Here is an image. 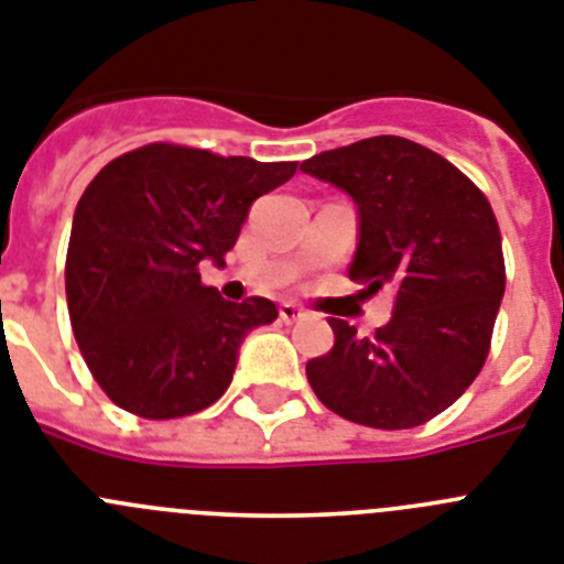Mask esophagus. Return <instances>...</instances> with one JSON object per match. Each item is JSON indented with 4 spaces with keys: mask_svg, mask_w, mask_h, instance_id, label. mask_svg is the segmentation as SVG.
I'll return each instance as SVG.
<instances>
[{
    "mask_svg": "<svg viewBox=\"0 0 564 564\" xmlns=\"http://www.w3.org/2000/svg\"><path fill=\"white\" fill-rule=\"evenodd\" d=\"M306 317V312L297 306V303H281V321L283 323H297Z\"/></svg>",
    "mask_w": 564,
    "mask_h": 564,
    "instance_id": "obj_1",
    "label": "esophagus"
}]
</instances>
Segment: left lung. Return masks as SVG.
<instances>
[{
	"mask_svg": "<svg viewBox=\"0 0 564 564\" xmlns=\"http://www.w3.org/2000/svg\"><path fill=\"white\" fill-rule=\"evenodd\" d=\"M355 198L360 243L349 278L394 286L371 337L332 317L335 346L306 364L312 391L343 420L414 429L474 383L506 292V258L486 193L452 161L400 135H375L301 164Z\"/></svg>",
	"mask_w": 564,
	"mask_h": 564,
	"instance_id": "left-lung-1",
	"label": "left lung"
}]
</instances>
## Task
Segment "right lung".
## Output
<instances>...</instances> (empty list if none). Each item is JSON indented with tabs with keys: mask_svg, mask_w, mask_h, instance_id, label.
Here are the masks:
<instances>
[{
	"mask_svg": "<svg viewBox=\"0 0 564 564\" xmlns=\"http://www.w3.org/2000/svg\"><path fill=\"white\" fill-rule=\"evenodd\" d=\"M295 170L155 141L87 184L67 243V312L93 380L119 409L175 420L229 389L243 335L275 321L278 306L224 301L198 263H224L252 200Z\"/></svg>",
	"mask_w": 564,
	"mask_h": 564,
	"instance_id": "obj_1",
	"label": "right lung"
}]
</instances>
